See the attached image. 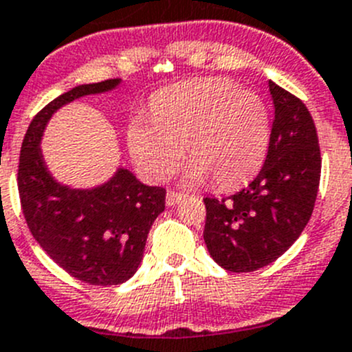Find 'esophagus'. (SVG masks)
Masks as SVG:
<instances>
[{"instance_id": "esophagus-1", "label": "esophagus", "mask_w": 352, "mask_h": 352, "mask_svg": "<svg viewBox=\"0 0 352 352\" xmlns=\"http://www.w3.org/2000/svg\"><path fill=\"white\" fill-rule=\"evenodd\" d=\"M182 198H184V195H180V192L168 191V192H166V205H168V206L179 205V203L182 201Z\"/></svg>"}]
</instances>
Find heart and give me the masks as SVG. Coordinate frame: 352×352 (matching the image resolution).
<instances>
[{
  "instance_id": "obj_1",
  "label": "heart",
  "mask_w": 352,
  "mask_h": 352,
  "mask_svg": "<svg viewBox=\"0 0 352 352\" xmlns=\"http://www.w3.org/2000/svg\"><path fill=\"white\" fill-rule=\"evenodd\" d=\"M149 123L128 126V149L147 179L160 182L179 168L182 151L192 184L208 179L234 187L264 161L271 139L269 111L261 95L226 78H199L160 91Z\"/></svg>"
}]
</instances>
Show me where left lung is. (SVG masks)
Listing matches in <instances>:
<instances>
[{
    "instance_id": "1",
    "label": "left lung",
    "mask_w": 352,
    "mask_h": 352,
    "mask_svg": "<svg viewBox=\"0 0 352 352\" xmlns=\"http://www.w3.org/2000/svg\"><path fill=\"white\" fill-rule=\"evenodd\" d=\"M274 120L258 175L228 198H205L203 238L213 261L252 272L281 257L309 222L318 196L321 154L304 102L269 81Z\"/></svg>"
}]
</instances>
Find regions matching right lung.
Instances as JSON below:
<instances>
[{"instance_id": "obj_1", "label": "right lung", "mask_w": 352, "mask_h": 352, "mask_svg": "<svg viewBox=\"0 0 352 352\" xmlns=\"http://www.w3.org/2000/svg\"><path fill=\"white\" fill-rule=\"evenodd\" d=\"M120 83L116 78L80 85L52 100L29 124L19 161V195L31 234L72 278L98 287L121 285L135 274L151 226L165 210L166 191L146 186L126 168L91 189L64 186L48 172L39 144L62 106Z\"/></svg>"}]
</instances>
